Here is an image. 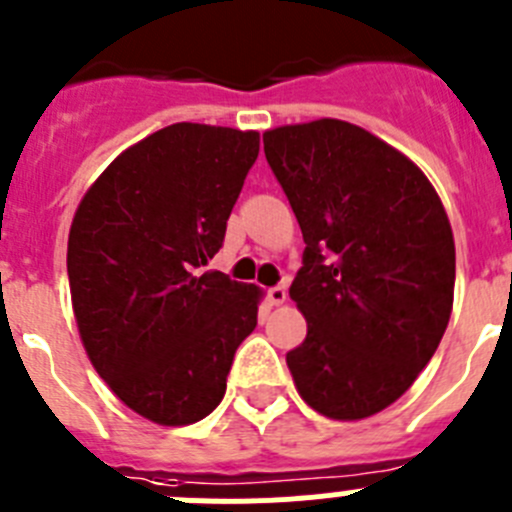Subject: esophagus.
<instances>
[{
	"label": "esophagus",
	"instance_id": "obj_1",
	"mask_svg": "<svg viewBox=\"0 0 512 512\" xmlns=\"http://www.w3.org/2000/svg\"><path fill=\"white\" fill-rule=\"evenodd\" d=\"M267 298H270L272 305H283L288 300V288L285 285H275V288L267 290Z\"/></svg>",
	"mask_w": 512,
	"mask_h": 512
}]
</instances>
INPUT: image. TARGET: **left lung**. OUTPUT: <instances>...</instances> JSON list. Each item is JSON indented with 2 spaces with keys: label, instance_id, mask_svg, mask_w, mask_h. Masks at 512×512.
<instances>
[{
  "label": "left lung",
  "instance_id": "1",
  "mask_svg": "<svg viewBox=\"0 0 512 512\" xmlns=\"http://www.w3.org/2000/svg\"><path fill=\"white\" fill-rule=\"evenodd\" d=\"M303 229L290 298L308 336L288 353L295 389L328 419L391 407L437 351L455 300V237L424 171L338 118L262 133Z\"/></svg>",
  "mask_w": 512,
  "mask_h": 512
}]
</instances>
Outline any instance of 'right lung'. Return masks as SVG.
Wrapping results in <instances>:
<instances>
[{
	"label": "right lung",
	"mask_w": 512,
	"mask_h": 512,
	"mask_svg": "<svg viewBox=\"0 0 512 512\" xmlns=\"http://www.w3.org/2000/svg\"><path fill=\"white\" fill-rule=\"evenodd\" d=\"M260 133L174 123L133 143L90 184L68 237L75 323L113 394L161 427L212 414L262 290L204 265Z\"/></svg>",
	"instance_id": "right-lung-1"
}]
</instances>
